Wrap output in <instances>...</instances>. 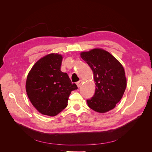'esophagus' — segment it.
Returning a JSON list of instances; mask_svg holds the SVG:
<instances>
[{"label": "esophagus", "mask_w": 152, "mask_h": 152, "mask_svg": "<svg viewBox=\"0 0 152 152\" xmlns=\"http://www.w3.org/2000/svg\"><path fill=\"white\" fill-rule=\"evenodd\" d=\"M82 83V80H79V82H77V87H80L81 86V84Z\"/></svg>", "instance_id": "esophagus-1"}]
</instances>
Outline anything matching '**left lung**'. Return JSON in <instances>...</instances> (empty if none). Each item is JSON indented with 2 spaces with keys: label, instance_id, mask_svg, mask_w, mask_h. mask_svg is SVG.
<instances>
[{
  "label": "left lung",
  "instance_id": "1",
  "mask_svg": "<svg viewBox=\"0 0 152 152\" xmlns=\"http://www.w3.org/2000/svg\"><path fill=\"white\" fill-rule=\"evenodd\" d=\"M93 72L96 82L94 96L87 99L89 107L96 112L105 113L115 108L126 88V78L121 64L104 50L94 49L80 54Z\"/></svg>",
  "mask_w": 152,
  "mask_h": 152
}]
</instances>
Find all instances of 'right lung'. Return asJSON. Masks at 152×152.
<instances>
[{"instance_id":"obj_1","label":"right lung","mask_w":152,"mask_h":152,"mask_svg":"<svg viewBox=\"0 0 152 152\" xmlns=\"http://www.w3.org/2000/svg\"><path fill=\"white\" fill-rule=\"evenodd\" d=\"M62 56L50 54L40 59L27 76L26 91L31 104L43 115L55 116L65 108L71 92L77 89L61 71Z\"/></svg>"}]
</instances>
